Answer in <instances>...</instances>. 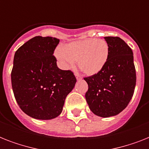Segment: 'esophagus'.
<instances>
[{"instance_id": "obj_1", "label": "esophagus", "mask_w": 149, "mask_h": 149, "mask_svg": "<svg viewBox=\"0 0 149 149\" xmlns=\"http://www.w3.org/2000/svg\"><path fill=\"white\" fill-rule=\"evenodd\" d=\"M75 77H76V78H77V80H79V79H82V77H81L78 74V73H75Z\"/></svg>"}]
</instances>
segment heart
<instances>
[{"instance_id":"1","label":"heart","mask_w":149,"mask_h":149,"mask_svg":"<svg viewBox=\"0 0 149 149\" xmlns=\"http://www.w3.org/2000/svg\"><path fill=\"white\" fill-rule=\"evenodd\" d=\"M55 56L62 68H72L77 61L79 70L92 76L99 73L107 63L109 47L104 40L87 38L57 47Z\"/></svg>"}]
</instances>
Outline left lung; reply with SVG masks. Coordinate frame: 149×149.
<instances>
[{
  "label": "left lung",
  "mask_w": 149,
  "mask_h": 149,
  "mask_svg": "<svg viewBox=\"0 0 149 149\" xmlns=\"http://www.w3.org/2000/svg\"><path fill=\"white\" fill-rule=\"evenodd\" d=\"M109 56L99 73L84 79L88 84L85 96L92 112L107 118L116 116L126 108L136 84L133 53L118 37H105Z\"/></svg>",
  "instance_id": "obj_1"
}]
</instances>
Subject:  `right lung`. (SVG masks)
Returning a JSON list of instances; mask_svg holds the SVG:
<instances>
[{"label":"right lung","mask_w":149,"mask_h":149,"mask_svg":"<svg viewBox=\"0 0 149 149\" xmlns=\"http://www.w3.org/2000/svg\"><path fill=\"white\" fill-rule=\"evenodd\" d=\"M60 40L40 36L29 40L16 51L12 89L23 112L36 119L49 120L63 111L77 79L70 70L58 68L53 56Z\"/></svg>","instance_id":"right-lung-1"}]
</instances>
